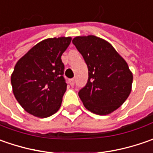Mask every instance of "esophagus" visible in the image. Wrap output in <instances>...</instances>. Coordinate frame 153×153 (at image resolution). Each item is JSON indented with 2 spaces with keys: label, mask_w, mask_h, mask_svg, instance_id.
Segmentation results:
<instances>
[{
  "label": "esophagus",
  "mask_w": 153,
  "mask_h": 153,
  "mask_svg": "<svg viewBox=\"0 0 153 153\" xmlns=\"http://www.w3.org/2000/svg\"><path fill=\"white\" fill-rule=\"evenodd\" d=\"M69 83H70V85L71 86V87H73L75 85V79L74 78H71V79L69 80Z\"/></svg>",
  "instance_id": "esophagus-1"
}]
</instances>
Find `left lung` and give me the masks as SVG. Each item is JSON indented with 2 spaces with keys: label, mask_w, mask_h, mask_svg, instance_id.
I'll return each instance as SVG.
<instances>
[{
  "label": "left lung",
  "mask_w": 153,
  "mask_h": 153,
  "mask_svg": "<svg viewBox=\"0 0 153 153\" xmlns=\"http://www.w3.org/2000/svg\"><path fill=\"white\" fill-rule=\"evenodd\" d=\"M88 70V79L78 95L86 109L107 115L121 106L128 97L133 75L126 61L108 42L94 36L72 40Z\"/></svg>",
  "instance_id": "obj_1"
}]
</instances>
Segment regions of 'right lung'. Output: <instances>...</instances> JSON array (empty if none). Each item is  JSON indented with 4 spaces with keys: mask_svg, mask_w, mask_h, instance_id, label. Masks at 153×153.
I'll list each match as a JSON object with an SVG mask.
<instances>
[{
    "mask_svg": "<svg viewBox=\"0 0 153 153\" xmlns=\"http://www.w3.org/2000/svg\"><path fill=\"white\" fill-rule=\"evenodd\" d=\"M71 42V37L43 40L17 62L11 76L13 92L28 113L48 117L60 107L67 87L61 56Z\"/></svg>",
    "mask_w": 153,
    "mask_h": 153,
    "instance_id": "obj_1",
    "label": "right lung"
}]
</instances>
